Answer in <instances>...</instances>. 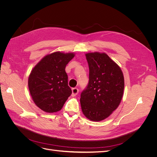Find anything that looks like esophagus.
Segmentation results:
<instances>
[{"label": "esophagus", "instance_id": "esophagus-1", "mask_svg": "<svg viewBox=\"0 0 157 157\" xmlns=\"http://www.w3.org/2000/svg\"><path fill=\"white\" fill-rule=\"evenodd\" d=\"M78 93V88H72V94H71L72 97H75V96H77Z\"/></svg>", "mask_w": 157, "mask_h": 157}]
</instances>
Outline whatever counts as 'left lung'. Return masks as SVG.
<instances>
[{
  "label": "left lung",
  "instance_id": "8db88e82",
  "mask_svg": "<svg viewBox=\"0 0 157 157\" xmlns=\"http://www.w3.org/2000/svg\"><path fill=\"white\" fill-rule=\"evenodd\" d=\"M89 66V82L80 95V105L88 119H105L120 105L124 94V79L119 66L106 53L85 54Z\"/></svg>",
  "mask_w": 157,
  "mask_h": 157
}]
</instances>
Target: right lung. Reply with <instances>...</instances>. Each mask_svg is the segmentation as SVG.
<instances>
[{
	"mask_svg": "<svg viewBox=\"0 0 157 157\" xmlns=\"http://www.w3.org/2000/svg\"><path fill=\"white\" fill-rule=\"evenodd\" d=\"M75 53L55 52L46 55L32 71L28 78L29 92L35 105L46 113L62 109L72 91L68 86L65 67Z\"/></svg>",
	"mask_w": 157,
	"mask_h": 157,
	"instance_id": "1",
	"label": "right lung"
}]
</instances>
